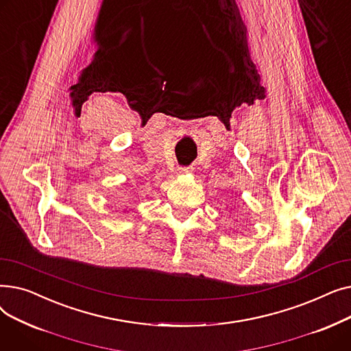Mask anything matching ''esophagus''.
I'll return each mask as SVG.
<instances>
[{
    "mask_svg": "<svg viewBox=\"0 0 351 351\" xmlns=\"http://www.w3.org/2000/svg\"><path fill=\"white\" fill-rule=\"evenodd\" d=\"M192 171H193L192 166H180V168H178L179 173H191Z\"/></svg>",
    "mask_w": 351,
    "mask_h": 351,
    "instance_id": "esophagus-1",
    "label": "esophagus"
}]
</instances>
